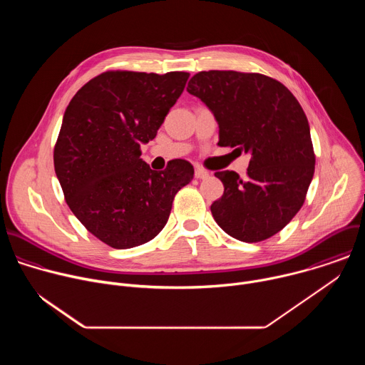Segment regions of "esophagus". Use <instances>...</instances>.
<instances>
[{
	"instance_id": "obj_1",
	"label": "esophagus",
	"mask_w": 365,
	"mask_h": 365,
	"mask_svg": "<svg viewBox=\"0 0 365 365\" xmlns=\"http://www.w3.org/2000/svg\"><path fill=\"white\" fill-rule=\"evenodd\" d=\"M195 176L197 178V179H206L207 176H210V172H206L205 169H202V168H196V170H195Z\"/></svg>"
}]
</instances>
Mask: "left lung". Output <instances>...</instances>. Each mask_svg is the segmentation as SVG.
I'll use <instances>...</instances> for the list:
<instances>
[{"instance_id":"1","label":"left lung","mask_w":365,"mask_h":365,"mask_svg":"<svg viewBox=\"0 0 365 365\" xmlns=\"http://www.w3.org/2000/svg\"><path fill=\"white\" fill-rule=\"evenodd\" d=\"M187 92L210 108L221 147L250 154L247 178L217 172L224 195L211 205L217 224L232 238L258 242L282 231L302 207L315 172L307 118L293 93L262 73H196Z\"/></svg>"}]
</instances>
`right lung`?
<instances>
[{
    "instance_id": "right-lung-1",
    "label": "right lung",
    "mask_w": 365,
    "mask_h": 365,
    "mask_svg": "<svg viewBox=\"0 0 365 365\" xmlns=\"http://www.w3.org/2000/svg\"><path fill=\"white\" fill-rule=\"evenodd\" d=\"M187 78V72H103L65 111L53 153L56 176L75 217L113 248L158 235L175 195L193 179L186 160L155 172L140 158V145L158 134Z\"/></svg>"
}]
</instances>
